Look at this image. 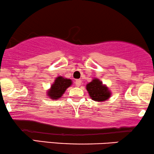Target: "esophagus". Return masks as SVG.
Here are the masks:
<instances>
[{
	"mask_svg": "<svg viewBox=\"0 0 154 154\" xmlns=\"http://www.w3.org/2000/svg\"><path fill=\"white\" fill-rule=\"evenodd\" d=\"M81 83H82V80H81V79H76V81H75L76 86L79 87L81 85Z\"/></svg>",
	"mask_w": 154,
	"mask_h": 154,
	"instance_id": "esophagus-1",
	"label": "esophagus"
}]
</instances>
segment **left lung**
<instances>
[{
    "instance_id": "1",
    "label": "left lung",
    "mask_w": 154,
    "mask_h": 154,
    "mask_svg": "<svg viewBox=\"0 0 154 154\" xmlns=\"http://www.w3.org/2000/svg\"><path fill=\"white\" fill-rule=\"evenodd\" d=\"M86 88L90 97L95 101H105L110 96L108 88L103 85V83L97 79H94L91 82L87 85Z\"/></svg>"
}]
</instances>
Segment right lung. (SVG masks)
<instances>
[{"label": "right lung", "mask_w": 154, "mask_h": 154, "mask_svg": "<svg viewBox=\"0 0 154 154\" xmlns=\"http://www.w3.org/2000/svg\"><path fill=\"white\" fill-rule=\"evenodd\" d=\"M72 85V80L69 79L58 77L51 85V89L48 91V96L53 100L59 99L62 97L65 90Z\"/></svg>", "instance_id": "1"}]
</instances>
